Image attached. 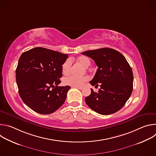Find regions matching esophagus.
Here are the masks:
<instances>
[{
    "instance_id": "1",
    "label": "esophagus",
    "mask_w": 156,
    "mask_h": 156,
    "mask_svg": "<svg viewBox=\"0 0 156 156\" xmlns=\"http://www.w3.org/2000/svg\"><path fill=\"white\" fill-rule=\"evenodd\" d=\"M76 87V88H77V89H79V90H83V87Z\"/></svg>"
}]
</instances>
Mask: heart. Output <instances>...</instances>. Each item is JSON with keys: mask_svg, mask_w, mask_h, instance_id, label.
<instances>
[{"mask_svg": "<svg viewBox=\"0 0 156 156\" xmlns=\"http://www.w3.org/2000/svg\"><path fill=\"white\" fill-rule=\"evenodd\" d=\"M77 61L86 68H87L91 65V60L86 56H80L77 58ZM72 65V60L70 58L66 59L62 65V72L63 75H66L70 73ZM89 80L87 76L76 77L74 76H69L65 77L63 80V83L66 86L72 87H82L84 84Z\"/></svg>", "mask_w": 156, "mask_h": 156, "instance_id": "heart-1", "label": "heart"}]
</instances>
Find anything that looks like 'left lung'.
I'll return each instance as SVG.
<instances>
[{"label": "left lung", "mask_w": 156, "mask_h": 156, "mask_svg": "<svg viewBox=\"0 0 156 156\" xmlns=\"http://www.w3.org/2000/svg\"><path fill=\"white\" fill-rule=\"evenodd\" d=\"M94 60L98 66L92 86L101 87L98 93L91 89V94L85 98L86 104L101 115L112 114L125 104L133 91V75L125 57L110 48H101L83 52Z\"/></svg>", "instance_id": "1"}]
</instances>
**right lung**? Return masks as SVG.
<instances>
[{
  "label": "right lung",
  "mask_w": 156,
  "mask_h": 156,
  "mask_svg": "<svg viewBox=\"0 0 156 156\" xmlns=\"http://www.w3.org/2000/svg\"><path fill=\"white\" fill-rule=\"evenodd\" d=\"M67 54L35 48L20 56L16 69L18 92L23 102L34 112L50 114L65 101L70 86H58L62 65Z\"/></svg>",
  "instance_id": "add662e5"
}]
</instances>
